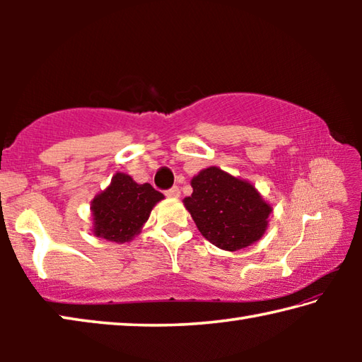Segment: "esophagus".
<instances>
[{
    "mask_svg": "<svg viewBox=\"0 0 362 362\" xmlns=\"http://www.w3.org/2000/svg\"><path fill=\"white\" fill-rule=\"evenodd\" d=\"M164 194H166L168 198H179L180 189H179V187H173V188L166 189V192H164Z\"/></svg>",
    "mask_w": 362,
    "mask_h": 362,
    "instance_id": "34e87169",
    "label": "esophagus"
}]
</instances>
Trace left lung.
Returning <instances> with one entry per match:
<instances>
[{"label":"left lung","mask_w":362,"mask_h":362,"mask_svg":"<svg viewBox=\"0 0 362 362\" xmlns=\"http://www.w3.org/2000/svg\"><path fill=\"white\" fill-rule=\"evenodd\" d=\"M193 193L183 199L207 241L223 250H238L259 241L267 230L272 207L249 182L218 168L193 177Z\"/></svg>","instance_id":"obj_1"}]
</instances>
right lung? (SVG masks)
<instances>
[{"mask_svg": "<svg viewBox=\"0 0 362 362\" xmlns=\"http://www.w3.org/2000/svg\"><path fill=\"white\" fill-rule=\"evenodd\" d=\"M163 198L150 183L139 185L127 174L118 173L90 206L94 235L113 243L131 241L148 220L153 206Z\"/></svg>", "mask_w": 362, "mask_h": 362, "instance_id": "1", "label": "right lung"}]
</instances>
